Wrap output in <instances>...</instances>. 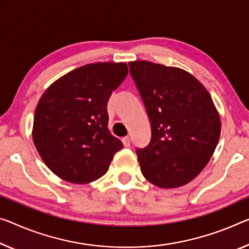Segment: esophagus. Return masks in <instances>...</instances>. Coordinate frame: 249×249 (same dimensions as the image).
Wrapping results in <instances>:
<instances>
[{
  "instance_id": "34e87169",
  "label": "esophagus",
  "mask_w": 249,
  "mask_h": 249,
  "mask_svg": "<svg viewBox=\"0 0 249 249\" xmlns=\"http://www.w3.org/2000/svg\"><path fill=\"white\" fill-rule=\"evenodd\" d=\"M122 142H124V147H129L130 146V138L128 136L124 137V138H122Z\"/></svg>"
}]
</instances>
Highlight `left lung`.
Masks as SVG:
<instances>
[{
  "label": "left lung",
  "instance_id": "left-lung-1",
  "mask_svg": "<svg viewBox=\"0 0 249 249\" xmlns=\"http://www.w3.org/2000/svg\"><path fill=\"white\" fill-rule=\"evenodd\" d=\"M151 124V140L137 149L143 177L159 188L190 182L207 166L220 118L207 89L189 72L149 61L129 62Z\"/></svg>",
  "mask_w": 249,
  "mask_h": 249
}]
</instances>
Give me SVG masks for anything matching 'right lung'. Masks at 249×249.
I'll return each instance as SVG.
<instances>
[{
	"mask_svg": "<svg viewBox=\"0 0 249 249\" xmlns=\"http://www.w3.org/2000/svg\"><path fill=\"white\" fill-rule=\"evenodd\" d=\"M127 74L124 62L86 64L61 76L42 94L34 113L33 142L61 179L97 180L124 147L110 135L107 105Z\"/></svg>",
	"mask_w": 249,
	"mask_h": 249,
	"instance_id": "1",
	"label": "right lung"
}]
</instances>
